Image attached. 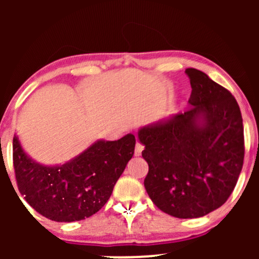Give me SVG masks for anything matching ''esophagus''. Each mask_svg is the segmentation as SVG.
I'll return each instance as SVG.
<instances>
[{
  "label": "esophagus",
  "instance_id": "obj_1",
  "mask_svg": "<svg viewBox=\"0 0 259 259\" xmlns=\"http://www.w3.org/2000/svg\"><path fill=\"white\" fill-rule=\"evenodd\" d=\"M145 146L141 144V142H136L135 145V156H141V152L144 151Z\"/></svg>",
  "mask_w": 259,
  "mask_h": 259
}]
</instances>
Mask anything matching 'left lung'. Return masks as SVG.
I'll use <instances>...</instances> for the list:
<instances>
[{
  "label": "left lung",
  "mask_w": 259,
  "mask_h": 259,
  "mask_svg": "<svg viewBox=\"0 0 259 259\" xmlns=\"http://www.w3.org/2000/svg\"><path fill=\"white\" fill-rule=\"evenodd\" d=\"M185 73L192 89L190 108L139 132L148 196L162 212L184 219L227 202L245 157L242 115L231 92L201 70Z\"/></svg>",
  "instance_id": "obj_1"
}]
</instances>
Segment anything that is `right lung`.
Masks as SVG:
<instances>
[{
    "instance_id": "1",
    "label": "right lung",
    "mask_w": 259,
    "mask_h": 259,
    "mask_svg": "<svg viewBox=\"0 0 259 259\" xmlns=\"http://www.w3.org/2000/svg\"><path fill=\"white\" fill-rule=\"evenodd\" d=\"M135 142L133 134L117 141H97L63 165L45 167L26 156L14 136L18 190L36 212L51 221H82L107 203L132 159Z\"/></svg>"
}]
</instances>
